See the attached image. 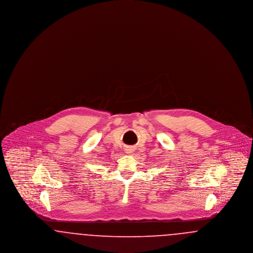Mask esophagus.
<instances>
[{
	"mask_svg": "<svg viewBox=\"0 0 253 253\" xmlns=\"http://www.w3.org/2000/svg\"><path fill=\"white\" fill-rule=\"evenodd\" d=\"M125 151H126V153H128V154H129V153H131V151H132V150H131V149H126Z\"/></svg>",
	"mask_w": 253,
	"mask_h": 253,
	"instance_id": "34e87169",
	"label": "esophagus"
}]
</instances>
